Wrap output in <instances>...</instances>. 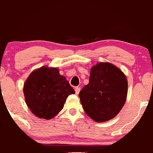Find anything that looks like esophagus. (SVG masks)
I'll list each match as a JSON object with an SVG mask.
<instances>
[{"label":"esophagus","mask_w":153,"mask_h":153,"mask_svg":"<svg viewBox=\"0 0 153 153\" xmlns=\"http://www.w3.org/2000/svg\"><path fill=\"white\" fill-rule=\"evenodd\" d=\"M75 94H79L80 91H81V88H80V87H75Z\"/></svg>","instance_id":"1"}]
</instances>
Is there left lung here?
Here are the masks:
<instances>
[{"instance_id": "8db88e82", "label": "left lung", "mask_w": 153, "mask_h": 153, "mask_svg": "<svg viewBox=\"0 0 153 153\" xmlns=\"http://www.w3.org/2000/svg\"><path fill=\"white\" fill-rule=\"evenodd\" d=\"M128 81L114 64L100 62L90 71L89 83L79 93L83 110L97 123L108 121L119 114L126 101Z\"/></svg>"}]
</instances>
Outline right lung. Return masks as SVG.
I'll return each instance as SVG.
<instances>
[{
    "mask_svg": "<svg viewBox=\"0 0 153 153\" xmlns=\"http://www.w3.org/2000/svg\"><path fill=\"white\" fill-rule=\"evenodd\" d=\"M25 102L39 118L51 120L63 108L64 102L75 90L59 74V69L42 67L30 74L23 86Z\"/></svg>",
    "mask_w": 153,
    "mask_h": 153,
    "instance_id": "obj_1",
    "label": "right lung"
}]
</instances>
